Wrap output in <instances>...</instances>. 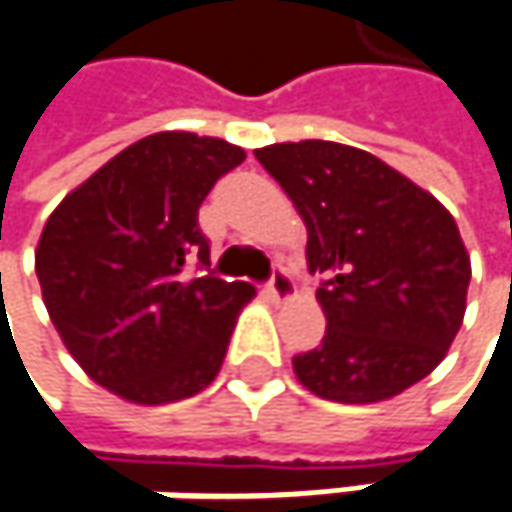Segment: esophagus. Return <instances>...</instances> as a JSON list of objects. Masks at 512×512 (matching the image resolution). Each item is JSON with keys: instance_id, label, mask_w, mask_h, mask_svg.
Instances as JSON below:
<instances>
[{"instance_id": "1", "label": "esophagus", "mask_w": 512, "mask_h": 512, "mask_svg": "<svg viewBox=\"0 0 512 512\" xmlns=\"http://www.w3.org/2000/svg\"><path fill=\"white\" fill-rule=\"evenodd\" d=\"M266 290H269V296H272L275 302H293V299H296V284H293V278L287 275L284 266H278V269L272 272Z\"/></svg>"}]
</instances>
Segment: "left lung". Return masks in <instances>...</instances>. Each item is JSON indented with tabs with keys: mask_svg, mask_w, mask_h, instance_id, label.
<instances>
[{
	"mask_svg": "<svg viewBox=\"0 0 512 512\" xmlns=\"http://www.w3.org/2000/svg\"><path fill=\"white\" fill-rule=\"evenodd\" d=\"M307 225L322 272V346L293 369L313 395L372 404L431 375L454 343L472 278L457 222L381 158L331 140L255 149Z\"/></svg>",
	"mask_w": 512,
	"mask_h": 512,
	"instance_id": "obj_1",
	"label": "left lung"
}]
</instances>
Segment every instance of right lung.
Returning a JSON list of instances; mask_svg holds the SVG:
<instances>
[{
	"label": "right lung",
	"instance_id": "add662e5",
	"mask_svg": "<svg viewBox=\"0 0 512 512\" xmlns=\"http://www.w3.org/2000/svg\"><path fill=\"white\" fill-rule=\"evenodd\" d=\"M246 152L193 131L149 134L99 166L52 210L34 269L75 363L131 404H169L219 375L255 287L187 275L210 266L199 208Z\"/></svg>",
	"mask_w": 512,
	"mask_h": 512
}]
</instances>
